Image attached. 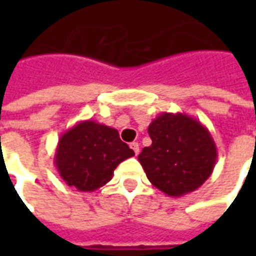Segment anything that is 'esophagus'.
Returning a JSON list of instances; mask_svg holds the SVG:
<instances>
[{"instance_id": "esophagus-1", "label": "esophagus", "mask_w": 256, "mask_h": 256, "mask_svg": "<svg viewBox=\"0 0 256 256\" xmlns=\"http://www.w3.org/2000/svg\"><path fill=\"white\" fill-rule=\"evenodd\" d=\"M130 148H132V150H134V154H136V155H138V154H140V145H138V142H132V144H130Z\"/></svg>"}]
</instances>
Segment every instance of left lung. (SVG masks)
I'll return each mask as SVG.
<instances>
[{"label":"left lung","instance_id":"1","mask_svg":"<svg viewBox=\"0 0 256 256\" xmlns=\"http://www.w3.org/2000/svg\"><path fill=\"white\" fill-rule=\"evenodd\" d=\"M152 144L138 155L150 184L172 198L198 189L218 158L208 128L185 114L163 112L148 128Z\"/></svg>","mask_w":256,"mask_h":256}]
</instances>
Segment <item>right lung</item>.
<instances>
[{
  "mask_svg": "<svg viewBox=\"0 0 256 256\" xmlns=\"http://www.w3.org/2000/svg\"><path fill=\"white\" fill-rule=\"evenodd\" d=\"M134 156L116 128L80 120L58 140L54 166L68 186L93 192L111 181L119 163Z\"/></svg>",
  "mask_w": 256,
  "mask_h": 256,
  "instance_id": "obj_1",
  "label": "right lung"
}]
</instances>
